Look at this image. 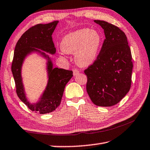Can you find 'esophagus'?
<instances>
[{
  "label": "esophagus",
  "instance_id": "34e87169",
  "mask_svg": "<svg viewBox=\"0 0 150 150\" xmlns=\"http://www.w3.org/2000/svg\"><path fill=\"white\" fill-rule=\"evenodd\" d=\"M73 75L76 76V75H77L79 73V71L77 69H73Z\"/></svg>",
  "mask_w": 150,
  "mask_h": 150
}]
</instances>
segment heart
<instances>
[{"label": "heart", "instance_id": "1", "mask_svg": "<svg viewBox=\"0 0 150 150\" xmlns=\"http://www.w3.org/2000/svg\"><path fill=\"white\" fill-rule=\"evenodd\" d=\"M103 44V36L96 30L79 29L66 34L61 49L66 54H75V62L81 67H87L97 59Z\"/></svg>", "mask_w": 150, "mask_h": 150}]
</instances>
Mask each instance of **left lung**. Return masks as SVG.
<instances>
[{"label": "left lung", "instance_id": "obj_1", "mask_svg": "<svg viewBox=\"0 0 150 150\" xmlns=\"http://www.w3.org/2000/svg\"><path fill=\"white\" fill-rule=\"evenodd\" d=\"M105 35L97 59L85 71L87 91L96 106H112L118 103L131 87L132 61L124 32L103 20H94Z\"/></svg>", "mask_w": 150, "mask_h": 150}]
</instances>
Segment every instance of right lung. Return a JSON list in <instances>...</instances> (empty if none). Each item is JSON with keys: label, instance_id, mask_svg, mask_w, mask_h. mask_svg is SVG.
Segmentation results:
<instances>
[{"label": "right lung", "instance_id": "right-lung-1", "mask_svg": "<svg viewBox=\"0 0 150 150\" xmlns=\"http://www.w3.org/2000/svg\"><path fill=\"white\" fill-rule=\"evenodd\" d=\"M58 22L39 24L30 28L20 37L14 49L12 72L17 95L30 110L39 114L52 112L59 106L65 85L73 77L72 71L54 68L52 57L46 54L54 55L56 52L52 35ZM34 53L39 54L47 61L48 83L38 100L31 103L26 96L21 69L26 57Z\"/></svg>", "mask_w": 150, "mask_h": 150}]
</instances>
